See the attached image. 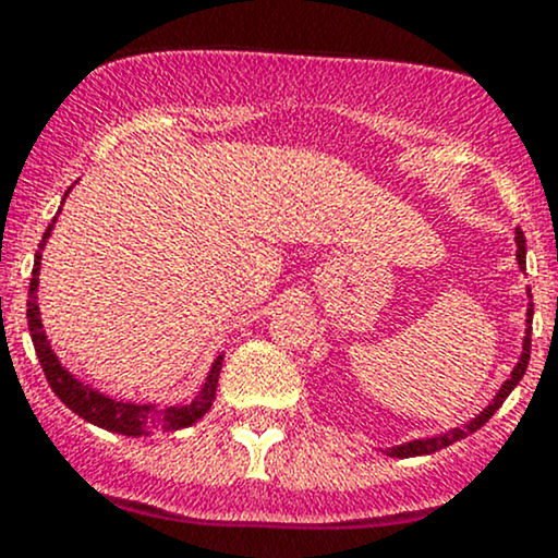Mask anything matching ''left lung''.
Here are the masks:
<instances>
[{
    "label": "left lung",
    "mask_w": 558,
    "mask_h": 558,
    "mask_svg": "<svg viewBox=\"0 0 558 558\" xmlns=\"http://www.w3.org/2000/svg\"><path fill=\"white\" fill-rule=\"evenodd\" d=\"M517 262H520V267L524 270V233H522L520 228H517ZM527 291H530V288H527ZM530 299H533V293H530ZM530 332H533V304H530V310H527V332H524V345H522V356H520V362H517V367L511 369L509 380H506L504 386H501V390H498L496 399H493V401L488 403V409H483V412H480L477 417L472 420V422H466L464 427H453V430H448V433H444V435H438V438L409 440V444H401V446L390 448V451H388L390 457H401V459H407V457H420V453H433V451H440V448H446V446L457 444V440H462V438H466V435H472L475 430H480V427H483L485 422H488V420L493 417V414H496V409L501 407V403L506 401V396H509L511 390H514L517 383L522 380L524 369H527V362H530Z\"/></svg>",
    "instance_id": "1"
}]
</instances>
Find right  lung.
Returning a JSON list of instances; mask_svg holds the SVG:
<instances>
[{"label":"right lung","instance_id":"add662e5","mask_svg":"<svg viewBox=\"0 0 558 558\" xmlns=\"http://www.w3.org/2000/svg\"><path fill=\"white\" fill-rule=\"evenodd\" d=\"M54 222H57V217L52 220V226ZM52 226L47 228L41 243H38V252L34 259V272H31L28 330H31V341H34L38 362H41L44 375H47V383L52 386L57 399L65 403L68 409H73L78 417L92 422V425L105 427V430H112V433H123V435L149 433L151 422L162 427V430H181V427H189V425H194L196 420H202L204 414H207V409L213 407L222 356H217V362L213 364V373H209L207 383H204L202 393L196 396L194 403H189V407H165V409L146 407V403H128V401L107 399V396L99 393V390L83 386L81 380H75V377L70 375L60 362H57L52 345H49L47 336H44V325H41V319H38V304H36L38 270H41V248H44V243H47L49 233H52Z\"/></svg>","mask_w":558,"mask_h":558}]
</instances>
